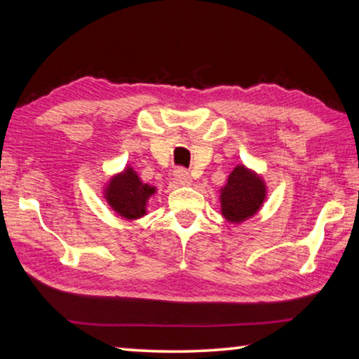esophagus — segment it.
<instances>
[{"label": "esophagus", "mask_w": 359, "mask_h": 359, "mask_svg": "<svg viewBox=\"0 0 359 359\" xmlns=\"http://www.w3.org/2000/svg\"><path fill=\"white\" fill-rule=\"evenodd\" d=\"M174 182L177 185H190L191 184V177L188 171H185L184 168H177L174 172Z\"/></svg>", "instance_id": "1"}]
</instances>
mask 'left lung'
<instances>
[{"instance_id": "8db88e82", "label": "left lung", "mask_w": 359, "mask_h": 359, "mask_svg": "<svg viewBox=\"0 0 359 359\" xmlns=\"http://www.w3.org/2000/svg\"><path fill=\"white\" fill-rule=\"evenodd\" d=\"M266 199L263 179L247 169L244 165L234 168L228 184L222 188V214L231 223L245 222L259 210Z\"/></svg>"}]
</instances>
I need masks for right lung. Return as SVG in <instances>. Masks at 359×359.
Wrapping results in <instances>:
<instances>
[{"instance_id": "1", "label": "right lung", "mask_w": 359, "mask_h": 359, "mask_svg": "<svg viewBox=\"0 0 359 359\" xmlns=\"http://www.w3.org/2000/svg\"><path fill=\"white\" fill-rule=\"evenodd\" d=\"M156 188L150 187L139 179V175L133 171V168H126L123 172L109 180L104 190L106 201L126 220H136L147 214V203L151 194H155Z\"/></svg>"}]
</instances>
